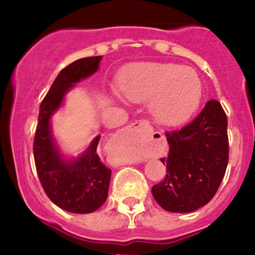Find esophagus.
<instances>
[{"label":"esophagus","instance_id":"34e87169","mask_svg":"<svg viewBox=\"0 0 255 255\" xmlns=\"http://www.w3.org/2000/svg\"><path fill=\"white\" fill-rule=\"evenodd\" d=\"M126 132L138 142H147L152 137V127L146 121H136L126 127Z\"/></svg>","mask_w":255,"mask_h":255}]
</instances>
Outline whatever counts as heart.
<instances>
[{
    "label": "heart",
    "mask_w": 255,
    "mask_h": 255,
    "mask_svg": "<svg viewBox=\"0 0 255 255\" xmlns=\"http://www.w3.org/2000/svg\"><path fill=\"white\" fill-rule=\"evenodd\" d=\"M119 93L132 103L150 102L156 122L178 126L199 108L203 86L197 72L175 63L138 62L123 70Z\"/></svg>",
    "instance_id": "b5f03b06"
}]
</instances>
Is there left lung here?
<instances>
[{"label": "left lung", "mask_w": 255, "mask_h": 255, "mask_svg": "<svg viewBox=\"0 0 255 255\" xmlns=\"http://www.w3.org/2000/svg\"><path fill=\"white\" fill-rule=\"evenodd\" d=\"M166 175L151 192L169 212H193L213 198L228 166V118L221 104L210 100L193 122L166 132Z\"/></svg>", "instance_id": "obj_1"}]
</instances>
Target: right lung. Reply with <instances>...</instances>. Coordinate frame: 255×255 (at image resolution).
Here are the masks:
<instances>
[{"label":"right lung","instance_id":"add662e5","mask_svg":"<svg viewBox=\"0 0 255 255\" xmlns=\"http://www.w3.org/2000/svg\"><path fill=\"white\" fill-rule=\"evenodd\" d=\"M100 61L102 56L88 57L63 68L39 108L33 147L36 173L50 201L72 213H90L104 205L112 170L96 152L100 136H96L77 157H66L52 133L50 119L63 105L66 94L77 82L94 75Z\"/></svg>","mask_w":255,"mask_h":255}]
</instances>
